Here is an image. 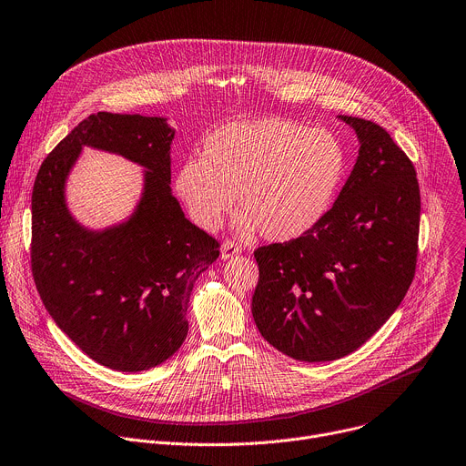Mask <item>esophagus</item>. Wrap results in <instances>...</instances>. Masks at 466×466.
Segmentation results:
<instances>
[{"label": "esophagus", "instance_id": "esophagus-1", "mask_svg": "<svg viewBox=\"0 0 466 466\" xmlns=\"http://www.w3.org/2000/svg\"><path fill=\"white\" fill-rule=\"evenodd\" d=\"M240 251H242V248H240L237 242L226 240V242L222 244V248H220V257H222V261H229V259H233V257H237Z\"/></svg>", "mask_w": 466, "mask_h": 466}]
</instances>
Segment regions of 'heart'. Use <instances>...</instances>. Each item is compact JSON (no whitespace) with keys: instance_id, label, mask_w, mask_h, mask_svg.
<instances>
[{"instance_id":"heart-1","label":"heart","mask_w":466,"mask_h":466,"mask_svg":"<svg viewBox=\"0 0 466 466\" xmlns=\"http://www.w3.org/2000/svg\"><path fill=\"white\" fill-rule=\"evenodd\" d=\"M348 168L344 144L328 129L263 116L229 122L205 138L201 159H187L176 192L190 218L217 231L235 205V229L274 242L313 231L329 213Z\"/></svg>"}]
</instances>
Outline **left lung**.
<instances>
[{"label":"left lung","mask_w":466,"mask_h":466,"mask_svg":"<svg viewBox=\"0 0 466 466\" xmlns=\"http://www.w3.org/2000/svg\"><path fill=\"white\" fill-rule=\"evenodd\" d=\"M337 118L353 129L359 153L329 213L303 237L255 251V326L303 363L363 346L401 303L417 265L415 167L378 124Z\"/></svg>","instance_id":"left-lung-1"}]
</instances>
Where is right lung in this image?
<instances>
[{"label":"right lung","instance_id":"add662e5","mask_svg":"<svg viewBox=\"0 0 466 466\" xmlns=\"http://www.w3.org/2000/svg\"><path fill=\"white\" fill-rule=\"evenodd\" d=\"M174 137L165 116L90 115L47 155L33 187L38 294L72 342L118 372L155 369L181 348L194 283L220 255L172 194ZM85 147L145 168L134 211L106 228L85 227L67 205V179Z\"/></svg>","mask_w":466,"mask_h":466}]
</instances>
